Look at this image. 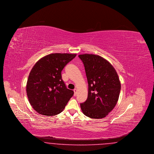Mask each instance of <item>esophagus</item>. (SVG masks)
Returning a JSON list of instances; mask_svg holds the SVG:
<instances>
[{
  "mask_svg": "<svg viewBox=\"0 0 154 154\" xmlns=\"http://www.w3.org/2000/svg\"><path fill=\"white\" fill-rule=\"evenodd\" d=\"M74 95H77V90L76 88H75V89L74 90Z\"/></svg>",
  "mask_w": 154,
  "mask_h": 154,
  "instance_id": "1",
  "label": "esophagus"
}]
</instances>
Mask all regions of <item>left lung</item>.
Returning <instances> with one entry per match:
<instances>
[{
    "label": "left lung",
    "instance_id": "1",
    "mask_svg": "<svg viewBox=\"0 0 154 154\" xmlns=\"http://www.w3.org/2000/svg\"><path fill=\"white\" fill-rule=\"evenodd\" d=\"M84 64L88 84V98L80 103L82 113L92 119L106 117L118 102L121 84L118 73L99 55H79Z\"/></svg>",
    "mask_w": 154,
    "mask_h": 154
}]
</instances>
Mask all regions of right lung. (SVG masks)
I'll use <instances>...</instances> for the list:
<instances>
[{"instance_id": "right-lung-1", "label": "right lung", "mask_w": 154, "mask_h": 154, "mask_svg": "<svg viewBox=\"0 0 154 154\" xmlns=\"http://www.w3.org/2000/svg\"><path fill=\"white\" fill-rule=\"evenodd\" d=\"M76 54H52L39 59L29 72L26 91L31 105L38 113H61L74 94L66 88L61 72Z\"/></svg>"}]
</instances>
